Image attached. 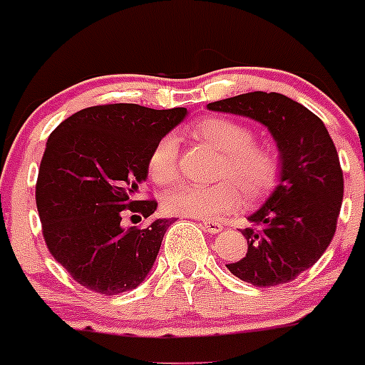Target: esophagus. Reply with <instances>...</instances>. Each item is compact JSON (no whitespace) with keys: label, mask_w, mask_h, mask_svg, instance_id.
Masks as SVG:
<instances>
[{"label":"esophagus","mask_w":365,"mask_h":365,"mask_svg":"<svg viewBox=\"0 0 365 365\" xmlns=\"http://www.w3.org/2000/svg\"><path fill=\"white\" fill-rule=\"evenodd\" d=\"M201 226H203L205 231H208V233L215 235L219 233V231H222V224L220 222H215V220H205V222H201Z\"/></svg>","instance_id":"esophagus-1"}]
</instances>
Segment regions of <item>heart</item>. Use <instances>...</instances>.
Returning <instances> with one entry per match:
<instances>
[{"instance_id":"b5f03b06","label":"heart","mask_w":365,"mask_h":365,"mask_svg":"<svg viewBox=\"0 0 365 365\" xmlns=\"http://www.w3.org/2000/svg\"><path fill=\"white\" fill-rule=\"evenodd\" d=\"M192 135L220 152L217 176L212 185L183 183L165 196L168 213L194 219H213L242 203H259L281 178V157L268 145L254 143L247 125L222 116H205L192 125ZM148 175L157 183H171L178 175L176 141L165 135L148 157Z\"/></svg>"}]
</instances>
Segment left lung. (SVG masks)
<instances>
[{
	"label": "left lung",
	"instance_id": "1",
	"mask_svg": "<svg viewBox=\"0 0 365 365\" xmlns=\"http://www.w3.org/2000/svg\"><path fill=\"white\" fill-rule=\"evenodd\" d=\"M206 108L263 123L281 157L279 185L249 217L252 227L242 231L247 252L227 270L259 288L293 281L322 257L336 233L344 180L329 130L314 113L281 93L252 91Z\"/></svg>",
	"mask_w": 365,
	"mask_h": 365
}]
</instances>
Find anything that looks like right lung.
<instances>
[{"instance_id": "obj_1", "label": "right lung", "mask_w": 365, "mask_h": 365, "mask_svg": "<svg viewBox=\"0 0 365 365\" xmlns=\"http://www.w3.org/2000/svg\"><path fill=\"white\" fill-rule=\"evenodd\" d=\"M187 116L185 108L93 106L49 135L36 180L43 240L54 259L84 288L118 295L152 270L171 219L123 227L121 217L148 219L155 200H138L157 143Z\"/></svg>"}]
</instances>
